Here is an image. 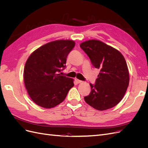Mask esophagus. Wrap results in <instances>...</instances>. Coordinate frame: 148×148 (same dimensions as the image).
<instances>
[{
	"label": "esophagus",
	"mask_w": 148,
	"mask_h": 148,
	"mask_svg": "<svg viewBox=\"0 0 148 148\" xmlns=\"http://www.w3.org/2000/svg\"><path fill=\"white\" fill-rule=\"evenodd\" d=\"M75 82L77 83H80L82 82V80H79V79H75Z\"/></svg>",
	"instance_id": "1"
}]
</instances>
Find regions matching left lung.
Returning <instances> with one entry per match:
<instances>
[{
    "label": "left lung",
    "mask_w": 148,
    "mask_h": 148,
    "mask_svg": "<svg viewBox=\"0 0 148 148\" xmlns=\"http://www.w3.org/2000/svg\"><path fill=\"white\" fill-rule=\"evenodd\" d=\"M92 65L100 72L95 84L90 83L91 91L84 99L97 110H104L122 99L129 84V73L123 56L117 49L97 40L80 44Z\"/></svg>",
    "instance_id": "left-lung-1"
}]
</instances>
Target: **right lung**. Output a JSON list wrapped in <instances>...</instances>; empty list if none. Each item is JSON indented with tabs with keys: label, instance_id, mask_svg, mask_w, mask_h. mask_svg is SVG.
I'll return each mask as SVG.
<instances>
[{
	"label": "right lung",
	"instance_id": "right-lung-1",
	"mask_svg": "<svg viewBox=\"0 0 148 148\" xmlns=\"http://www.w3.org/2000/svg\"><path fill=\"white\" fill-rule=\"evenodd\" d=\"M75 46L70 40L49 42L34 51L26 62L24 82L36 104L52 108L63 102L74 86L73 79L61 75L66 57Z\"/></svg>",
	"mask_w": 148,
	"mask_h": 148
}]
</instances>
